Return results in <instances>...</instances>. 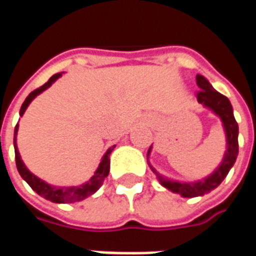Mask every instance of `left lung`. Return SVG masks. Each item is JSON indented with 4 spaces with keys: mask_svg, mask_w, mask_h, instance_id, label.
Masks as SVG:
<instances>
[{
    "mask_svg": "<svg viewBox=\"0 0 256 256\" xmlns=\"http://www.w3.org/2000/svg\"><path fill=\"white\" fill-rule=\"evenodd\" d=\"M196 84L200 89L198 92V101L204 108L214 112L215 115L220 118L224 130H225L226 150L220 164L210 174L208 177L198 180V181H193V182H184V181L181 182V181H176V180H172L168 177H163L162 174H159L154 167L150 166V163L148 162L162 186L172 190V193L181 194L182 198L204 196V194L211 192L212 189L216 188L225 180L229 170L236 162L237 155H238V124H237L234 115H233V106H232L230 101L228 97L220 94V92H216L203 75H196ZM150 150H152V145L148 150L146 159L150 158Z\"/></svg>",
    "mask_w": 256,
    "mask_h": 256,
    "instance_id": "1",
    "label": "left lung"
}]
</instances>
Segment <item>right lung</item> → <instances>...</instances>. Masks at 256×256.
<instances>
[{"instance_id":"right-lung-1","label":"right lung","mask_w":256,"mask_h":256,"mask_svg":"<svg viewBox=\"0 0 256 256\" xmlns=\"http://www.w3.org/2000/svg\"><path fill=\"white\" fill-rule=\"evenodd\" d=\"M63 74H54L52 78L48 80L46 84H42L41 88H38L34 92H31L30 94L27 96V98L24 100V102L22 104V108H20V116L24 115L27 106H30V102L36 96L41 94L44 90H46L48 88H50L52 84H54ZM18 130H19V123L16 124L14 128V159H16V167H18V172L22 176V178L28 184L32 190H36L40 196H42L46 200H50L53 203H75V202H80L84 198H89L93 193H96L98 190L104 180L108 177L110 174V155L111 152L115 148V145H112L111 148H108L106 152L104 154V156L101 158V162L97 170L93 174V177L90 178L88 182L82 184V185H76V186H54V185H50V184L45 182L44 180L38 178L36 176H34L32 172L26 167V164L20 158L19 150H18V144H16V136H18Z\"/></svg>"}]
</instances>
